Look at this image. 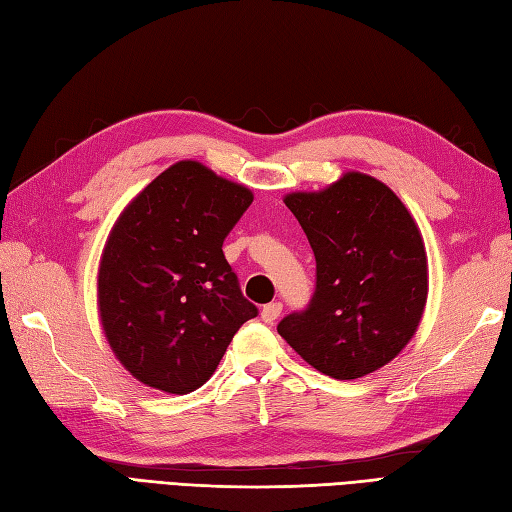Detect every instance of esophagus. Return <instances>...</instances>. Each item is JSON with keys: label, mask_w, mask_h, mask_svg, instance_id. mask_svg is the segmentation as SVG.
<instances>
[{"label": "esophagus", "mask_w": 512, "mask_h": 512, "mask_svg": "<svg viewBox=\"0 0 512 512\" xmlns=\"http://www.w3.org/2000/svg\"><path fill=\"white\" fill-rule=\"evenodd\" d=\"M282 313V304L280 302H271V304H265L263 309H260V317H263L265 324H274L278 317Z\"/></svg>", "instance_id": "esophagus-1"}]
</instances>
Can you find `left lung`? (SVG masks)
Here are the masks:
<instances>
[{"label":"left lung","mask_w":512,"mask_h":512,"mask_svg":"<svg viewBox=\"0 0 512 512\" xmlns=\"http://www.w3.org/2000/svg\"><path fill=\"white\" fill-rule=\"evenodd\" d=\"M285 203L313 247L317 285L309 309L287 315L278 333L328 377H366L399 355L423 320V234L405 203L359 170L322 190L289 192Z\"/></svg>","instance_id":"left-lung-1"}]
</instances>
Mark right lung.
<instances>
[{
	"instance_id": "1",
	"label": "right lung",
	"mask_w": 512,
	"mask_h": 512,
	"mask_svg": "<svg viewBox=\"0 0 512 512\" xmlns=\"http://www.w3.org/2000/svg\"><path fill=\"white\" fill-rule=\"evenodd\" d=\"M252 201L247 186L181 160L113 223L98 265V317L113 355L140 383L195 392L256 317L221 249Z\"/></svg>"
}]
</instances>
